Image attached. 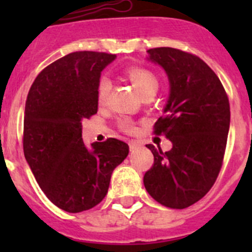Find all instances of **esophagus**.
Masks as SVG:
<instances>
[{
	"label": "esophagus",
	"mask_w": 252,
	"mask_h": 252,
	"mask_svg": "<svg viewBox=\"0 0 252 252\" xmlns=\"http://www.w3.org/2000/svg\"><path fill=\"white\" fill-rule=\"evenodd\" d=\"M129 147H130V151H135V150H138L140 147V142L136 140L129 141Z\"/></svg>",
	"instance_id": "34e87169"
}]
</instances>
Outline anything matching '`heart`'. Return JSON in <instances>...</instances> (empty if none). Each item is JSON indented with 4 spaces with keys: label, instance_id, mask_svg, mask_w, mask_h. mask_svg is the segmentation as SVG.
Returning a JSON list of instances; mask_svg holds the SVG:
<instances>
[{
    "label": "heart",
    "instance_id": "1",
    "mask_svg": "<svg viewBox=\"0 0 252 252\" xmlns=\"http://www.w3.org/2000/svg\"><path fill=\"white\" fill-rule=\"evenodd\" d=\"M126 74H128L131 83L138 89L139 93L141 94L142 97H145L146 95H155L157 90H158V78H157V75L152 70L147 69V68L131 67L129 68ZM111 79L107 75H101L100 79H98L97 89H96L98 102L102 103L107 100L108 95L111 93ZM119 126H121L122 130L126 131V133H134L136 130L135 126H134V123L130 119H122L119 122Z\"/></svg>",
    "mask_w": 252,
    "mask_h": 252
}]
</instances>
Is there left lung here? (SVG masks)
I'll list each match as a JSON object with an SVG mask.
<instances>
[{
	"label": "left lung",
	"instance_id": "1",
	"mask_svg": "<svg viewBox=\"0 0 252 252\" xmlns=\"http://www.w3.org/2000/svg\"><path fill=\"white\" fill-rule=\"evenodd\" d=\"M149 60L166 70L171 85L164 116L154 133L173 147L146 145L154 164L144 175L150 195L169 208H187L215 184L227 146L230 107L220 78L197 56L172 47L150 48Z\"/></svg>",
	"mask_w": 252,
	"mask_h": 252
}]
</instances>
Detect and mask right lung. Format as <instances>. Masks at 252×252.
Listing matches in <instances>:
<instances>
[{
  "instance_id": "right-lung-1",
  "label": "right lung",
  "mask_w": 252,
  "mask_h": 252,
  "mask_svg": "<svg viewBox=\"0 0 252 252\" xmlns=\"http://www.w3.org/2000/svg\"><path fill=\"white\" fill-rule=\"evenodd\" d=\"M116 55L73 52L40 72L28 94L23 150L42 191L70 213L100 204L113 169L129 154L126 142L110 138L89 150L81 121L97 113V83Z\"/></svg>"
}]
</instances>
